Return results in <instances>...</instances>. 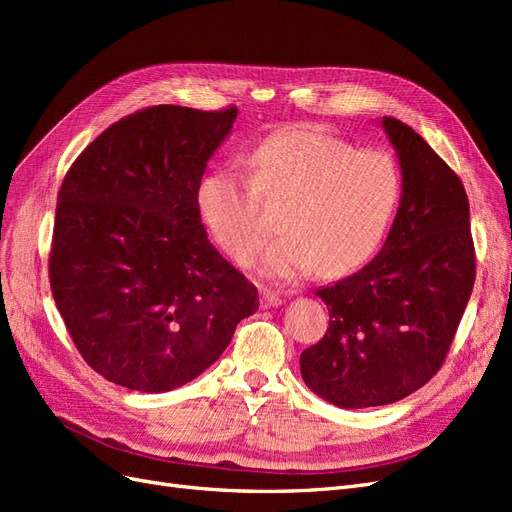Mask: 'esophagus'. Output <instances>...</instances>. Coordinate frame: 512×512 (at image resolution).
Returning a JSON list of instances; mask_svg holds the SVG:
<instances>
[{
	"instance_id": "34e87169",
	"label": "esophagus",
	"mask_w": 512,
	"mask_h": 512,
	"mask_svg": "<svg viewBox=\"0 0 512 512\" xmlns=\"http://www.w3.org/2000/svg\"><path fill=\"white\" fill-rule=\"evenodd\" d=\"M277 305H282V299L277 297V294L271 292V290H262V294H260V307L262 309H269V307H277Z\"/></svg>"
}]
</instances>
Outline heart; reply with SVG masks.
I'll return each instance as SVG.
<instances>
[{
	"mask_svg": "<svg viewBox=\"0 0 512 512\" xmlns=\"http://www.w3.org/2000/svg\"><path fill=\"white\" fill-rule=\"evenodd\" d=\"M250 162L252 181L215 168L196 190L200 220L239 265H250L269 235L258 196L284 200V235L260 260V271L273 280H297L316 269L339 277L378 250L401 194L391 153L354 149L335 134L299 126L265 138Z\"/></svg>",
	"mask_w": 512,
	"mask_h": 512,
	"instance_id": "b5f03b06",
	"label": "heart"
}]
</instances>
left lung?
Returning a JSON list of instances; mask_svg holds the SVG:
<instances>
[{
	"mask_svg": "<svg viewBox=\"0 0 512 512\" xmlns=\"http://www.w3.org/2000/svg\"><path fill=\"white\" fill-rule=\"evenodd\" d=\"M380 126L401 170L397 215L369 265L316 290L329 329L301 352L303 382L346 410L393 404L431 380L476 275L461 179L406 123L382 117Z\"/></svg>",
	"mask_w": 512,
	"mask_h": 512,
	"instance_id": "8db88e82",
	"label": "left lung"
}]
</instances>
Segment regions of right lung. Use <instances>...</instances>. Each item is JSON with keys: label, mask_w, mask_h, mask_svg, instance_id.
Wrapping results in <instances>:
<instances>
[{"label": "right lung", "mask_w": 512, "mask_h": 512, "mask_svg": "<svg viewBox=\"0 0 512 512\" xmlns=\"http://www.w3.org/2000/svg\"><path fill=\"white\" fill-rule=\"evenodd\" d=\"M237 113L145 108L106 128L61 183L53 297L87 365L126 389L188 384L256 314V286L209 243L196 205Z\"/></svg>", "instance_id": "right-lung-1"}]
</instances>
